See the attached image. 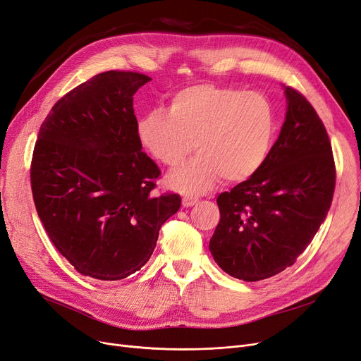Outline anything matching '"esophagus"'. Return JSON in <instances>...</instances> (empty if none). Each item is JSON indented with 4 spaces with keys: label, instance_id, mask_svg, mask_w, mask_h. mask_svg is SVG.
I'll list each match as a JSON object with an SVG mask.
<instances>
[{
    "label": "esophagus",
    "instance_id": "esophagus-1",
    "mask_svg": "<svg viewBox=\"0 0 361 361\" xmlns=\"http://www.w3.org/2000/svg\"><path fill=\"white\" fill-rule=\"evenodd\" d=\"M195 203H197L195 198H191V197H183L182 198V206L183 207H192Z\"/></svg>",
    "mask_w": 361,
    "mask_h": 361
}]
</instances>
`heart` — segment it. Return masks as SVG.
<instances>
[{
	"mask_svg": "<svg viewBox=\"0 0 361 361\" xmlns=\"http://www.w3.org/2000/svg\"><path fill=\"white\" fill-rule=\"evenodd\" d=\"M276 133V109L265 94L214 84L178 90L169 109L152 108L136 124L140 147L169 167L200 151L167 178L170 188L183 194L204 192L222 176L226 182L253 178L265 166Z\"/></svg>",
	"mask_w": 361,
	"mask_h": 361,
	"instance_id": "heart-1",
	"label": "heart"
}]
</instances>
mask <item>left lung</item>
Wrapping results in <instances>:
<instances>
[{
	"mask_svg": "<svg viewBox=\"0 0 361 361\" xmlns=\"http://www.w3.org/2000/svg\"><path fill=\"white\" fill-rule=\"evenodd\" d=\"M286 118L265 166L218 197L210 238L214 262L244 281L295 264L324 222L335 191V161L324 124L308 100L286 87Z\"/></svg>",
	"mask_w": 361,
	"mask_h": 361,
	"instance_id": "obj_1",
	"label": "left lung"
}]
</instances>
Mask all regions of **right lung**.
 <instances>
[{
  "label": "right lung",
  "instance_id": "add662e5",
  "mask_svg": "<svg viewBox=\"0 0 361 361\" xmlns=\"http://www.w3.org/2000/svg\"><path fill=\"white\" fill-rule=\"evenodd\" d=\"M151 78L108 71L65 94L41 124L31 186L56 249L96 280L145 265L178 194L155 195L160 169L142 152L133 94Z\"/></svg>",
  "mask_w": 361,
  "mask_h": 361
}]
</instances>
